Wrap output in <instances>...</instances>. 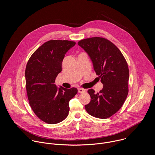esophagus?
<instances>
[{"label": "esophagus", "mask_w": 155, "mask_h": 155, "mask_svg": "<svg viewBox=\"0 0 155 155\" xmlns=\"http://www.w3.org/2000/svg\"><path fill=\"white\" fill-rule=\"evenodd\" d=\"M85 92V90L82 88H78V92L79 93H83V92Z\"/></svg>", "instance_id": "esophagus-1"}]
</instances>
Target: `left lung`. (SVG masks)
I'll use <instances>...</instances> for the list:
<instances>
[{
  "mask_svg": "<svg viewBox=\"0 0 155 155\" xmlns=\"http://www.w3.org/2000/svg\"><path fill=\"white\" fill-rule=\"evenodd\" d=\"M78 45L88 54L103 85L99 93L88 90L91 101L85 108L91 116L108 118L121 108L127 97L130 76L127 63L120 50L105 38L85 39Z\"/></svg>",
  "mask_w": 155,
  "mask_h": 155,
  "instance_id": "1",
  "label": "left lung"
}]
</instances>
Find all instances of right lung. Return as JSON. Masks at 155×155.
Here are the masks:
<instances>
[{"mask_svg": "<svg viewBox=\"0 0 155 155\" xmlns=\"http://www.w3.org/2000/svg\"><path fill=\"white\" fill-rule=\"evenodd\" d=\"M75 44L68 41H49L36 49L27 62L25 77L29 104L46 123L55 124L64 120L68 114V103L78 93L76 88H58L54 84L62 70L65 54Z\"/></svg>", "mask_w": 155, "mask_h": 155, "instance_id": "right-lung-1", "label": "right lung"}]
</instances>
